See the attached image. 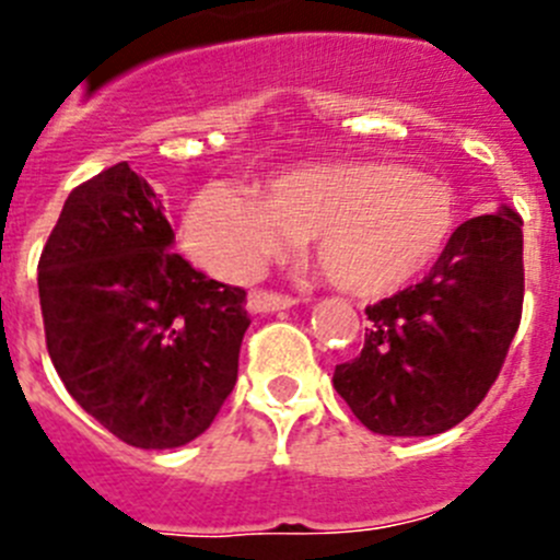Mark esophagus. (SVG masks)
Listing matches in <instances>:
<instances>
[{"instance_id": "obj_1", "label": "esophagus", "mask_w": 560, "mask_h": 560, "mask_svg": "<svg viewBox=\"0 0 560 560\" xmlns=\"http://www.w3.org/2000/svg\"><path fill=\"white\" fill-rule=\"evenodd\" d=\"M298 301L292 295H284V292L273 290H254L248 295V310L250 312H281L295 306Z\"/></svg>"}]
</instances>
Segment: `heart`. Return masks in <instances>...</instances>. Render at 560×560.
Instances as JSON below:
<instances>
[{"mask_svg":"<svg viewBox=\"0 0 560 560\" xmlns=\"http://www.w3.org/2000/svg\"><path fill=\"white\" fill-rule=\"evenodd\" d=\"M458 223L442 176L404 162L312 165L265 190L209 185L185 215V243L221 279H248L298 240H315L328 279L357 295H386L431 268Z\"/></svg>","mask_w":560,"mask_h":560,"instance_id":"heart-1","label":"heart"}]
</instances>
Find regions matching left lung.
I'll return each mask as SVG.
<instances>
[{
	"label": "left lung",
	"instance_id": "obj_1",
	"mask_svg": "<svg viewBox=\"0 0 560 560\" xmlns=\"http://www.w3.org/2000/svg\"><path fill=\"white\" fill-rule=\"evenodd\" d=\"M522 218L464 221L431 273L368 306L364 348L334 389L381 436H433L478 409L522 320Z\"/></svg>",
	"mask_w": 560,
	"mask_h": 560
}]
</instances>
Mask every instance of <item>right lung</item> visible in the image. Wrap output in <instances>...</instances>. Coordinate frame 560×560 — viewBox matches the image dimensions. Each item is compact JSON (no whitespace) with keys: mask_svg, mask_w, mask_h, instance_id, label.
Here are the masks:
<instances>
[{"mask_svg":"<svg viewBox=\"0 0 560 560\" xmlns=\"http://www.w3.org/2000/svg\"><path fill=\"white\" fill-rule=\"evenodd\" d=\"M160 198L127 162L82 182L40 250L46 351L68 395L143 451L187 445L237 381L243 287L171 250Z\"/></svg>","mask_w":560,"mask_h":560,"instance_id":"right-lung-1","label":"right lung"}]
</instances>
